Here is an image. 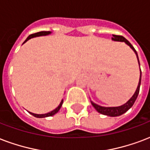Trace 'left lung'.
Returning a JSON list of instances; mask_svg holds the SVG:
<instances>
[{"instance_id":"left-lung-1","label":"left lung","mask_w":150,"mask_h":150,"mask_svg":"<svg viewBox=\"0 0 150 150\" xmlns=\"http://www.w3.org/2000/svg\"><path fill=\"white\" fill-rule=\"evenodd\" d=\"M113 38H112V39L113 41H117V42H124L127 45H128L129 46L134 50V52H135L136 56H137V58H138V61H139V64L140 66V63H139V57H138V53L136 52V50H134V48L133 47V45L130 43V42L126 39L125 38H123V36L121 35H115V34H112ZM141 79H142V71L140 72V79H139V86L137 87V90H136L135 93L132 96V98L130 99V100L127 101V103H125L124 105L121 106H119V107H102V106H100L95 104V103L91 102L92 105L94 107L96 110L98 111V112L100 113V114H103V115H105V116H119L125 113L127 110H129L130 108L133 106L134 103L135 101V100L138 98V95H139V90H140V85H141Z\"/></svg>"}]
</instances>
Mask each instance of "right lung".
<instances>
[{"instance_id": "1", "label": "right lung", "mask_w": 150, "mask_h": 150, "mask_svg": "<svg viewBox=\"0 0 150 150\" xmlns=\"http://www.w3.org/2000/svg\"><path fill=\"white\" fill-rule=\"evenodd\" d=\"M51 32L50 31H40V32H38V33H34V34H30V35H29L28 37H27V38L26 40H25V42H23V43H25V42H27V41H28L29 39H30V38H32L34 37H38V36H42V35H47V34H50ZM63 101L64 100H61V102H60V105L58 106L57 108H55L54 110H52V112H48L46 113V114H34V113H32V112H29L31 114V115H33L34 116H35V117H37V118H45V117H48V116H53V115H55L56 113L58 112V111L60 110V108H61V106H62V104H63Z\"/></svg>"}]
</instances>
